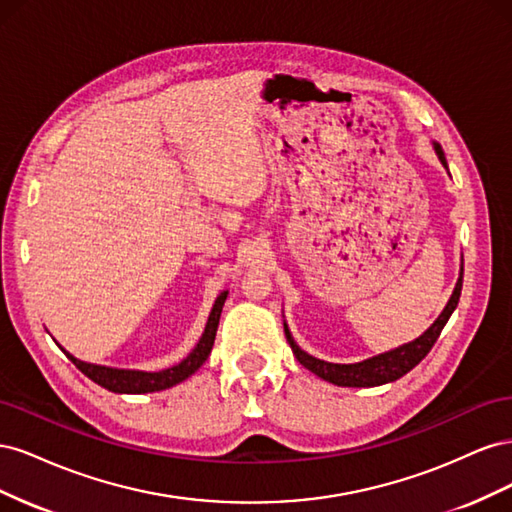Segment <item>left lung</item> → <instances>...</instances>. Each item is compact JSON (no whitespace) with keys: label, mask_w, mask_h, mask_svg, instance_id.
<instances>
[{"label":"left lung","mask_w":512,"mask_h":512,"mask_svg":"<svg viewBox=\"0 0 512 512\" xmlns=\"http://www.w3.org/2000/svg\"><path fill=\"white\" fill-rule=\"evenodd\" d=\"M436 153H438L440 162L446 166V158H444V151H442L440 145H436ZM461 284H463V269H461L459 282L455 286L451 301L446 303L444 312L438 316V320L433 322L421 337L414 339V342H410L406 346H401V348L391 350L386 354H378V356H374V359H367L363 363L337 365V363L320 361V359H314V356L305 354L297 344H294V339L290 337L288 329H286V339H288V344H290L294 356H297V361L322 380L333 382L337 386H380V384H386V382H393L401 376H406L412 367L421 363L425 356L429 354V350L433 348V344L438 342L444 324L448 322V318H451V314L455 312V307L459 303Z\"/></svg>","instance_id":"8db88e82"}]
</instances>
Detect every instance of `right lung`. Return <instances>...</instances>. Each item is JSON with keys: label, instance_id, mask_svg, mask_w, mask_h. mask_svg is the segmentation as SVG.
Masks as SVG:
<instances>
[{"label": "right lung", "instance_id": "add662e5", "mask_svg": "<svg viewBox=\"0 0 512 512\" xmlns=\"http://www.w3.org/2000/svg\"><path fill=\"white\" fill-rule=\"evenodd\" d=\"M226 294L222 292L218 299H215V305L209 314L207 327L200 342L196 344V348L185 356V359L175 365L168 367L162 371H134V369H113V367H102V365H91V363H83L79 359H74L72 354H68V359L79 367L87 378L94 380L96 384L104 386V389L113 391V393H153V391H164L175 386L179 382H183L185 378H190L194 371L207 361V356L211 354L213 342H215V331H218L220 324V314L222 307L226 301Z\"/></svg>", "mask_w": 512, "mask_h": 512}]
</instances>
